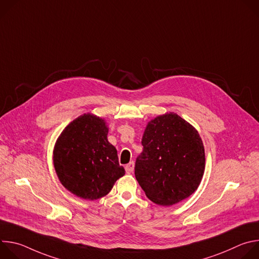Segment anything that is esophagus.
Here are the masks:
<instances>
[{
    "label": "esophagus",
    "mask_w": 259,
    "mask_h": 259,
    "mask_svg": "<svg viewBox=\"0 0 259 259\" xmlns=\"http://www.w3.org/2000/svg\"><path fill=\"white\" fill-rule=\"evenodd\" d=\"M125 170L127 173H132L134 170V162H130L125 166Z\"/></svg>",
    "instance_id": "obj_1"
}]
</instances>
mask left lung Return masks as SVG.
I'll return each instance as SVG.
<instances>
[{
  "label": "left lung",
  "instance_id": "8db88e82",
  "mask_svg": "<svg viewBox=\"0 0 259 259\" xmlns=\"http://www.w3.org/2000/svg\"><path fill=\"white\" fill-rule=\"evenodd\" d=\"M141 143L135 177L147 198L171 206L195 193L205 170V150L190 123L174 113L159 116L147 123Z\"/></svg>",
  "mask_w": 259,
  "mask_h": 259
}]
</instances>
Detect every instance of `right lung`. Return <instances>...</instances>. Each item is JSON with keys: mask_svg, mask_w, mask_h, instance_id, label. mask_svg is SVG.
<instances>
[{"mask_svg": "<svg viewBox=\"0 0 259 259\" xmlns=\"http://www.w3.org/2000/svg\"><path fill=\"white\" fill-rule=\"evenodd\" d=\"M107 133L103 119L84 114L70 122L56 140V174L62 186L79 198L93 201L104 197L125 174Z\"/></svg>", "mask_w": 259, "mask_h": 259, "instance_id": "obj_1", "label": "right lung"}]
</instances>
